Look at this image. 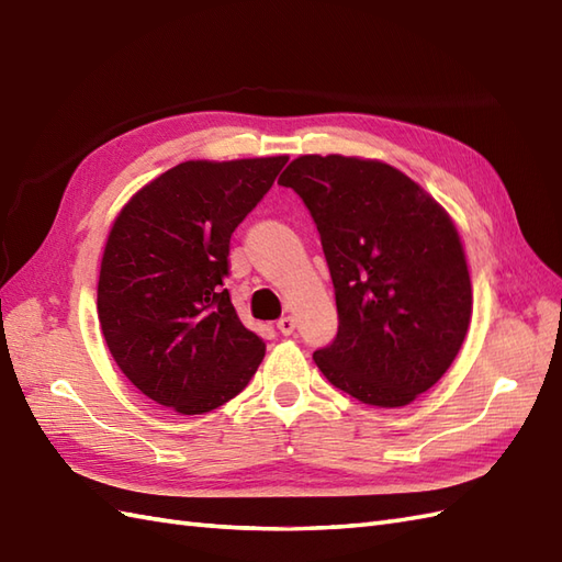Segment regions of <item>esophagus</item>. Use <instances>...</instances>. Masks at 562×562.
I'll return each mask as SVG.
<instances>
[{
	"label": "esophagus",
	"mask_w": 562,
	"mask_h": 562,
	"mask_svg": "<svg viewBox=\"0 0 562 562\" xmlns=\"http://www.w3.org/2000/svg\"><path fill=\"white\" fill-rule=\"evenodd\" d=\"M294 327H296V323H294V318L292 315H284V318H280L278 321V329L280 333L286 337V335H292L294 333Z\"/></svg>",
	"instance_id": "34e87169"
}]
</instances>
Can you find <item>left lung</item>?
Segmentation results:
<instances>
[{"label":"left lung","instance_id":"1","mask_svg":"<svg viewBox=\"0 0 562 562\" xmlns=\"http://www.w3.org/2000/svg\"><path fill=\"white\" fill-rule=\"evenodd\" d=\"M278 182L304 199L335 284L339 329L315 366L368 406H408L451 368L470 327L472 284L451 215L372 158L299 156Z\"/></svg>","mask_w":562,"mask_h":562}]
</instances>
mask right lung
Segmentation results:
<instances>
[{"label": "right lung", "mask_w": 562, "mask_h": 562, "mask_svg": "<svg viewBox=\"0 0 562 562\" xmlns=\"http://www.w3.org/2000/svg\"><path fill=\"white\" fill-rule=\"evenodd\" d=\"M290 156L184 161L121 209L106 239L97 313L123 375L156 404L201 415L254 378L263 339L225 290L229 237Z\"/></svg>", "instance_id": "add662e5"}]
</instances>
